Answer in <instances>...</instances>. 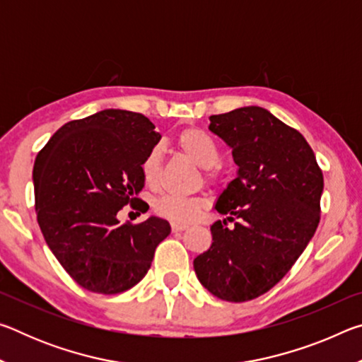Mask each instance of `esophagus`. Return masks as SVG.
Wrapping results in <instances>:
<instances>
[{
    "mask_svg": "<svg viewBox=\"0 0 362 362\" xmlns=\"http://www.w3.org/2000/svg\"><path fill=\"white\" fill-rule=\"evenodd\" d=\"M170 228H173L174 233H179V231L187 230L188 226L187 225H182V223H170Z\"/></svg>",
    "mask_w": 362,
    "mask_h": 362,
    "instance_id": "34e87169",
    "label": "esophagus"
}]
</instances>
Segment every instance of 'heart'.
<instances>
[{
	"mask_svg": "<svg viewBox=\"0 0 362 362\" xmlns=\"http://www.w3.org/2000/svg\"><path fill=\"white\" fill-rule=\"evenodd\" d=\"M175 145L183 155L192 159L199 168L206 169V180L214 182L217 173L214 166L218 163L220 151L209 134L198 127L183 129L175 139ZM144 182L150 188H156L161 179V155L158 150H151L142 163ZM206 207L203 198H179V196H163L155 203V212L158 216L170 220L174 223H192L199 218Z\"/></svg>",
	"mask_w": 362,
	"mask_h": 362,
	"instance_id": "obj_1",
	"label": "heart"
}]
</instances>
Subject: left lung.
Listing matches in <instances>:
<instances>
[{"instance_id":"obj_1","label":"left lung","mask_w":362,"mask_h":362,"mask_svg":"<svg viewBox=\"0 0 362 362\" xmlns=\"http://www.w3.org/2000/svg\"><path fill=\"white\" fill-rule=\"evenodd\" d=\"M238 175L216 209L235 222L211 226V247L193 262L199 283L226 302H247L276 286L320 223L322 170L305 137L262 107L211 116Z\"/></svg>"}]
</instances>
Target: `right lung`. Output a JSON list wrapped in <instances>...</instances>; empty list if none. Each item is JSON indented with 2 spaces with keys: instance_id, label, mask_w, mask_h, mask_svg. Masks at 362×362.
<instances>
[{
  "instance_id": "obj_1",
  "label": "right lung",
  "mask_w": 362,
  "mask_h": 362,
  "mask_svg": "<svg viewBox=\"0 0 362 362\" xmlns=\"http://www.w3.org/2000/svg\"><path fill=\"white\" fill-rule=\"evenodd\" d=\"M155 124L127 110H102L64 124L33 166L35 207L42 236L65 272L90 292L119 293L148 272L168 220L119 223L131 204L140 212L142 163L159 142Z\"/></svg>"
}]
</instances>
